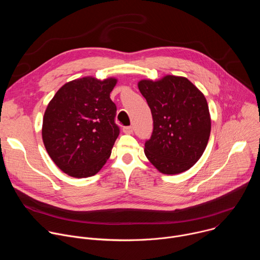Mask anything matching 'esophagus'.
I'll use <instances>...</instances> for the list:
<instances>
[{
    "label": "esophagus",
    "instance_id": "esophagus-1",
    "mask_svg": "<svg viewBox=\"0 0 260 260\" xmlns=\"http://www.w3.org/2000/svg\"><path fill=\"white\" fill-rule=\"evenodd\" d=\"M122 131H123V133H124V134H126V135H131V134H133L134 128H133V126H124V127L122 128Z\"/></svg>",
    "mask_w": 260,
    "mask_h": 260
}]
</instances>
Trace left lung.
I'll return each mask as SVG.
<instances>
[{"mask_svg": "<svg viewBox=\"0 0 260 260\" xmlns=\"http://www.w3.org/2000/svg\"><path fill=\"white\" fill-rule=\"evenodd\" d=\"M139 90L153 117L145 155L160 173L189 170L203 155L211 133V116L204 93L187 78L167 75L157 81L143 79Z\"/></svg>", "mask_w": 260, "mask_h": 260, "instance_id": "left-lung-1", "label": "left lung"}]
</instances>
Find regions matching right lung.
<instances>
[{
  "mask_svg": "<svg viewBox=\"0 0 260 260\" xmlns=\"http://www.w3.org/2000/svg\"><path fill=\"white\" fill-rule=\"evenodd\" d=\"M117 79L83 77L63 84L43 117L46 151L63 173L74 178L95 175L106 164L119 135L116 106L110 99Z\"/></svg>",
  "mask_w": 260,
  "mask_h": 260,
  "instance_id": "add662e5",
  "label": "right lung"
}]
</instances>
